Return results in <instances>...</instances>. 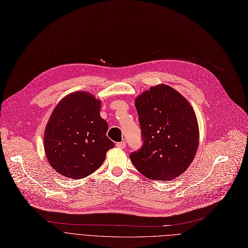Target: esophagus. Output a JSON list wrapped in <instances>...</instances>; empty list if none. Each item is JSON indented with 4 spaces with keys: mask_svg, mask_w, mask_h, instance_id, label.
I'll use <instances>...</instances> for the list:
<instances>
[{
    "mask_svg": "<svg viewBox=\"0 0 248 248\" xmlns=\"http://www.w3.org/2000/svg\"><path fill=\"white\" fill-rule=\"evenodd\" d=\"M116 146H117L118 148H120V149H124V148L126 147V142H125V141H122V142H118V143L116 144Z\"/></svg>",
    "mask_w": 248,
    "mask_h": 248,
    "instance_id": "1",
    "label": "esophagus"
}]
</instances>
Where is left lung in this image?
Returning <instances> with one entry per match:
<instances>
[{
  "instance_id": "1",
  "label": "left lung",
  "mask_w": 248,
  "mask_h": 248,
  "mask_svg": "<svg viewBox=\"0 0 248 248\" xmlns=\"http://www.w3.org/2000/svg\"><path fill=\"white\" fill-rule=\"evenodd\" d=\"M142 146L131 162L151 180L170 181L182 175L194 160L199 127L189 103L166 84L151 87L135 101Z\"/></svg>"
}]
</instances>
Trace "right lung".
<instances>
[{
    "label": "right lung",
    "instance_id": "right-lung-1",
    "mask_svg": "<svg viewBox=\"0 0 248 248\" xmlns=\"http://www.w3.org/2000/svg\"><path fill=\"white\" fill-rule=\"evenodd\" d=\"M107 130L99 100L83 91L67 95L54 108L46 128L45 150L49 164L67 178L89 176L115 146L106 136Z\"/></svg>",
    "mask_w": 248,
    "mask_h": 248
}]
</instances>
